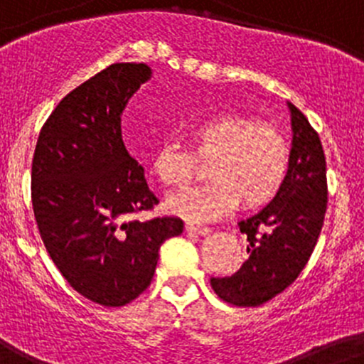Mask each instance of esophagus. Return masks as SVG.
<instances>
[{
	"label": "esophagus",
	"instance_id": "34e87169",
	"mask_svg": "<svg viewBox=\"0 0 364 364\" xmlns=\"http://www.w3.org/2000/svg\"><path fill=\"white\" fill-rule=\"evenodd\" d=\"M186 232L190 234H198V235H208L210 234V228L208 227H199V225H194V223H186Z\"/></svg>",
	"mask_w": 364,
	"mask_h": 364
}]
</instances>
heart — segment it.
Returning a JSON list of instances; mask_svg holds the SVG:
<instances>
[{
    "instance_id": "heart-1",
    "label": "heart",
    "mask_w": 364,
    "mask_h": 364,
    "mask_svg": "<svg viewBox=\"0 0 364 364\" xmlns=\"http://www.w3.org/2000/svg\"><path fill=\"white\" fill-rule=\"evenodd\" d=\"M188 149L163 143L154 154L152 172L166 186H185L194 178L196 158L208 159L212 181L183 190L168 199V208L188 221H210L241 201L259 208L277 198L290 166L287 137L268 123H254L235 114H218L188 129Z\"/></svg>"
}]
</instances>
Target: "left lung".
Wrapping results in <instances>:
<instances>
[{
  "label": "left lung",
  "instance_id": "obj_1",
  "mask_svg": "<svg viewBox=\"0 0 364 364\" xmlns=\"http://www.w3.org/2000/svg\"><path fill=\"white\" fill-rule=\"evenodd\" d=\"M292 116L290 166L277 198L239 221L248 259L228 277H212L214 292L235 306H259L297 279L316 248L328 199L326 159L316 130L299 109Z\"/></svg>",
  "mask_w": 364,
  "mask_h": 364
}]
</instances>
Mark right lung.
Instances as JSON below:
<instances>
[{"instance_id":"add662e5","label":"right lung","mask_w":364,"mask_h":364,"mask_svg":"<svg viewBox=\"0 0 364 364\" xmlns=\"http://www.w3.org/2000/svg\"><path fill=\"white\" fill-rule=\"evenodd\" d=\"M150 76L145 63H114L74 88L45 121L32 159L45 248L68 284L103 306L141 296L159 247L183 232L179 218H132L159 203L121 137V114Z\"/></svg>"}]
</instances>
